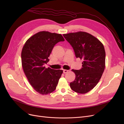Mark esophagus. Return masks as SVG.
<instances>
[{"instance_id":"1","label":"esophagus","mask_w":124,"mask_h":124,"mask_svg":"<svg viewBox=\"0 0 124 124\" xmlns=\"http://www.w3.org/2000/svg\"><path fill=\"white\" fill-rule=\"evenodd\" d=\"M68 72V70L65 69V70H63V73H67Z\"/></svg>"}]
</instances>
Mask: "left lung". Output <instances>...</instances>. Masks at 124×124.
I'll use <instances>...</instances> for the list:
<instances>
[{
  "mask_svg": "<svg viewBox=\"0 0 124 124\" xmlns=\"http://www.w3.org/2000/svg\"><path fill=\"white\" fill-rule=\"evenodd\" d=\"M72 47L76 58L83 60L80 70H74L75 80L71 88L79 93H86L98 83L105 68L106 52L103 44L95 37L84 31L64 34Z\"/></svg>",
  "mask_w": 124,
  "mask_h": 124,
  "instance_id": "left-lung-1",
  "label": "left lung"
}]
</instances>
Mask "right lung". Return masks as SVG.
<instances>
[{
    "label": "right lung",
    "instance_id": "add662e5",
    "mask_svg": "<svg viewBox=\"0 0 124 124\" xmlns=\"http://www.w3.org/2000/svg\"><path fill=\"white\" fill-rule=\"evenodd\" d=\"M61 34L42 31L35 34L25 42L21 57L23 70L33 88L41 94H49L56 89L62 70L46 68L47 64L54 46L64 41Z\"/></svg>",
    "mask_w": 124,
    "mask_h": 124
}]
</instances>
